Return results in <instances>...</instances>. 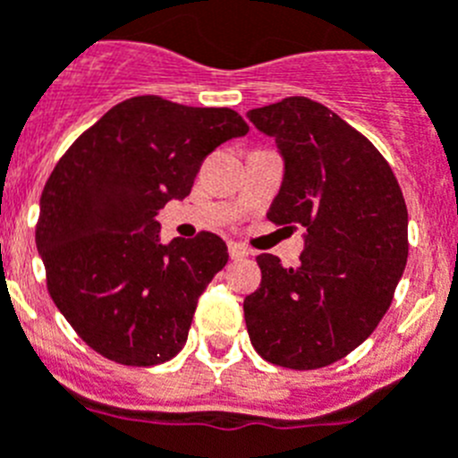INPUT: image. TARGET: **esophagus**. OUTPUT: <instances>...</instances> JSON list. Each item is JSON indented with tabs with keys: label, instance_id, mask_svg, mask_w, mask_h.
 <instances>
[{
	"label": "esophagus",
	"instance_id": "34e87169",
	"mask_svg": "<svg viewBox=\"0 0 458 458\" xmlns=\"http://www.w3.org/2000/svg\"><path fill=\"white\" fill-rule=\"evenodd\" d=\"M226 247H229V257H232L233 261H238V259H245L247 254H250V250H247L245 245H241V242L232 241Z\"/></svg>",
	"mask_w": 458,
	"mask_h": 458
}]
</instances>
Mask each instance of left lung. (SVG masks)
<instances>
[{"instance_id": "8db88e82", "label": "left lung", "mask_w": 458, "mask_h": 458, "mask_svg": "<svg viewBox=\"0 0 458 458\" xmlns=\"http://www.w3.org/2000/svg\"><path fill=\"white\" fill-rule=\"evenodd\" d=\"M286 161L267 220L304 226L300 263L259 254L247 334L266 360L316 370L341 360L386 316L409 257V213L391 165L360 131L309 98L251 108Z\"/></svg>"}]
</instances>
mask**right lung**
Returning a JSON list of instances; mask_svg holds the SVG:
<instances>
[{"label": "right lung", "instance_id": "add662e5", "mask_svg": "<svg viewBox=\"0 0 458 458\" xmlns=\"http://www.w3.org/2000/svg\"><path fill=\"white\" fill-rule=\"evenodd\" d=\"M247 131L232 108L140 95L104 113L58 158L36 245L54 304L98 354L147 368L186 345L197 300L229 251L211 232L161 245L154 216L191 192L217 145Z\"/></svg>", "mask_w": 458, "mask_h": 458}]
</instances>
